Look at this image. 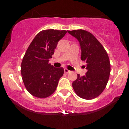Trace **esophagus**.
I'll return each instance as SVG.
<instances>
[{"mask_svg": "<svg viewBox=\"0 0 129 129\" xmlns=\"http://www.w3.org/2000/svg\"><path fill=\"white\" fill-rule=\"evenodd\" d=\"M64 72L65 73H69V72H70V70H69L67 69H64Z\"/></svg>", "mask_w": 129, "mask_h": 129, "instance_id": "obj_1", "label": "esophagus"}]
</instances>
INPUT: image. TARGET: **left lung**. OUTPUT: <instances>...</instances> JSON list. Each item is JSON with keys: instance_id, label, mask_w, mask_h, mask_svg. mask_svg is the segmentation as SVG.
I'll return each mask as SVG.
<instances>
[{"instance_id": "1", "label": "left lung", "mask_w": 129, "mask_h": 129, "mask_svg": "<svg viewBox=\"0 0 129 129\" xmlns=\"http://www.w3.org/2000/svg\"><path fill=\"white\" fill-rule=\"evenodd\" d=\"M79 41L81 60L87 63L85 75L73 81L72 86L77 95L85 100L98 96L106 88L110 73V63L106 50L91 33L83 29L67 31Z\"/></svg>"}]
</instances>
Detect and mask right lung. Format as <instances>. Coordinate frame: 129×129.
I'll return each instance as SVG.
<instances>
[{"label":"right lung","instance_id":"right-lung-1","mask_svg":"<svg viewBox=\"0 0 129 129\" xmlns=\"http://www.w3.org/2000/svg\"><path fill=\"white\" fill-rule=\"evenodd\" d=\"M67 33L53 29L41 31L26 50L21 63V75L26 90L34 96L45 98L56 90L64 70L48 62L59 41Z\"/></svg>","mask_w":129,"mask_h":129}]
</instances>
